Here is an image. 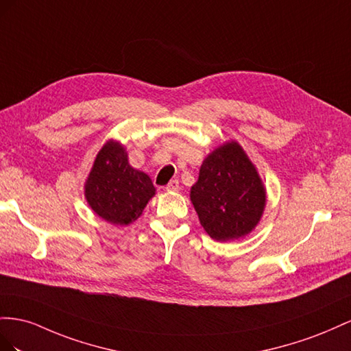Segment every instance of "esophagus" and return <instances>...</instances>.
<instances>
[{
  "mask_svg": "<svg viewBox=\"0 0 351 351\" xmlns=\"http://www.w3.org/2000/svg\"><path fill=\"white\" fill-rule=\"evenodd\" d=\"M166 191L172 193V191H179V181L178 179H172L167 185H166Z\"/></svg>",
  "mask_w": 351,
  "mask_h": 351,
  "instance_id": "obj_1",
  "label": "esophagus"
}]
</instances>
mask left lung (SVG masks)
Masks as SVG:
<instances>
[{
	"instance_id": "obj_1",
	"label": "left lung",
	"mask_w": 351,
	"mask_h": 351,
	"mask_svg": "<svg viewBox=\"0 0 351 351\" xmlns=\"http://www.w3.org/2000/svg\"><path fill=\"white\" fill-rule=\"evenodd\" d=\"M199 223L216 241L244 237L258 223L266 204L262 181L243 148L231 141L210 154L191 188Z\"/></svg>"
}]
</instances>
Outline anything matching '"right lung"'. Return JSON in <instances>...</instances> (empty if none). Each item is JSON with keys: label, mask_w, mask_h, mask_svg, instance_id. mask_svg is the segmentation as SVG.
Masks as SVG:
<instances>
[{"label": "right lung", "mask_w": 351, "mask_h": 351, "mask_svg": "<svg viewBox=\"0 0 351 351\" xmlns=\"http://www.w3.org/2000/svg\"><path fill=\"white\" fill-rule=\"evenodd\" d=\"M154 193L149 176L129 166L125 148L114 141H108L98 153L85 184L89 206L114 225L132 223Z\"/></svg>", "instance_id": "right-lung-1"}]
</instances>
